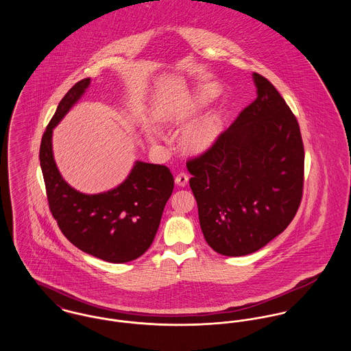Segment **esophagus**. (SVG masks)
<instances>
[{
    "label": "esophagus",
    "mask_w": 351,
    "mask_h": 351,
    "mask_svg": "<svg viewBox=\"0 0 351 351\" xmlns=\"http://www.w3.org/2000/svg\"><path fill=\"white\" fill-rule=\"evenodd\" d=\"M188 181H189V176L186 173H180L176 176V184L178 186H186Z\"/></svg>",
    "instance_id": "34e87169"
}]
</instances>
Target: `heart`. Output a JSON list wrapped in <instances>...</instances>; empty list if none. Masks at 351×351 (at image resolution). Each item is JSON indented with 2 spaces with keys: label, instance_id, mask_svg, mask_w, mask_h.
<instances>
[{
  "label": "heart",
  "instance_id": "b5f03b06",
  "mask_svg": "<svg viewBox=\"0 0 351 351\" xmlns=\"http://www.w3.org/2000/svg\"><path fill=\"white\" fill-rule=\"evenodd\" d=\"M213 96V89L212 88H205L202 89L197 96H195L192 100L188 102L186 106L181 109L180 113L171 116L170 119H163V123H184L193 117L201 108L209 101V99ZM220 134V121L219 117L215 114H208L204 116L199 120L193 121L189 124L184 134H182V145L185 149L195 152H201L206 150L209 146L213 145V142L217 139ZM147 138L150 142H156V134L154 131H150L147 134Z\"/></svg>",
  "mask_w": 351,
  "mask_h": 351
}]
</instances>
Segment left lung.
Wrapping results in <instances>:
<instances>
[{"label":"left lung","mask_w":351,"mask_h":351,"mask_svg":"<svg viewBox=\"0 0 351 351\" xmlns=\"http://www.w3.org/2000/svg\"><path fill=\"white\" fill-rule=\"evenodd\" d=\"M256 99L213 146L186 163L206 243L221 255L262 249L293 220L302 196L300 127L277 89L254 73Z\"/></svg>","instance_id":"obj_1"}]
</instances>
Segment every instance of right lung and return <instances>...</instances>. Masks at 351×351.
Here are the masks:
<instances>
[{
    "label": "right lung",
    "mask_w": 351,
    "mask_h": 351,
    "mask_svg": "<svg viewBox=\"0 0 351 351\" xmlns=\"http://www.w3.org/2000/svg\"><path fill=\"white\" fill-rule=\"evenodd\" d=\"M89 85L90 78L77 82L59 102L42 138L40 167L51 213L63 235L86 254L124 263L149 250L174 178L163 165L136 160L120 185L97 195L75 191L63 180L52 154V131Z\"/></svg>",
    "instance_id": "1"
}]
</instances>
